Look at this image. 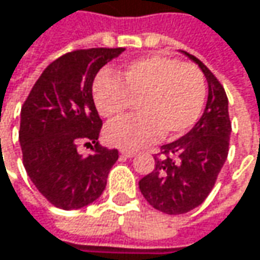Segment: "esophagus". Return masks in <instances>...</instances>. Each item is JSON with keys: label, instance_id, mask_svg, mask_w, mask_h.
<instances>
[{"label": "esophagus", "instance_id": "obj_1", "mask_svg": "<svg viewBox=\"0 0 260 260\" xmlns=\"http://www.w3.org/2000/svg\"><path fill=\"white\" fill-rule=\"evenodd\" d=\"M120 153L123 156H128V157H132L137 154V150H131V149H120Z\"/></svg>", "mask_w": 260, "mask_h": 260}]
</instances>
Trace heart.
I'll use <instances>...</instances> for the list:
<instances>
[{
	"label": "heart",
	"instance_id": "heart-1",
	"mask_svg": "<svg viewBox=\"0 0 260 260\" xmlns=\"http://www.w3.org/2000/svg\"><path fill=\"white\" fill-rule=\"evenodd\" d=\"M205 100V79L200 68L176 58L152 55L132 60L120 71V82L101 76L93 84L100 114L113 119L137 104L140 114L111 122L104 131L107 143L138 149L164 134L177 137L200 117Z\"/></svg>",
	"mask_w": 260,
	"mask_h": 260
}]
</instances>
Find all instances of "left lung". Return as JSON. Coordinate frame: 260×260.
<instances>
[{
    "label": "left lung",
    "mask_w": 260,
    "mask_h": 260,
    "mask_svg": "<svg viewBox=\"0 0 260 260\" xmlns=\"http://www.w3.org/2000/svg\"><path fill=\"white\" fill-rule=\"evenodd\" d=\"M208 82V100L198 123L186 135L160 146L154 170L140 180L146 201L165 214H184L201 205L213 190L229 152L231 119L222 83L193 55Z\"/></svg>",
    "instance_id": "8db88e82"
}]
</instances>
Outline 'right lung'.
Returning <instances> with one entry per match:
<instances>
[{"label": "right lung", "instance_id": "1", "mask_svg": "<svg viewBox=\"0 0 260 260\" xmlns=\"http://www.w3.org/2000/svg\"><path fill=\"white\" fill-rule=\"evenodd\" d=\"M123 50L93 47L62 55L43 71L22 106L23 167L38 192L58 208L77 210L98 200L119 159L117 149L96 143L103 120L92 84L98 71ZM82 141L95 144L93 155L77 152Z\"/></svg>", "mask_w": 260, "mask_h": 260}]
</instances>
